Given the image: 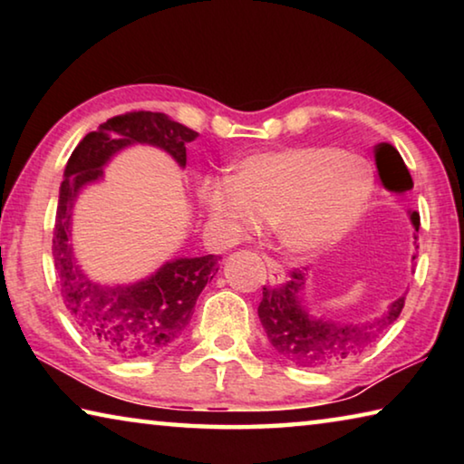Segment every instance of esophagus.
I'll use <instances>...</instances> for the list:
<instances>
[{
	"label": "esophagus",
	"instance_id": "34e87169",
	"mask_svg": "<svg viewBox=\"0 0 464 464\" xmlns=\"http://www.w3.org/2000/svg\"><path fill=\"white\" fill-rule=\"evenodd\" d=\"M266 264H268V280H270L272 286H278V285H282V282H286V274H285V270H282V266L276 260H272V257H266Z\"/></svg>",
	"mask_w": 464,
	"mask_h": 464
}]
</instances>
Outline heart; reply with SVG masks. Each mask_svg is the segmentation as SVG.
Here are the masks:
<instances>
[{"label":"heart","mask_w":464,"mask_h":464,"mask_svg":"<svg viewBox=\"0 0 464 464\" xmlns=\"http://www.w3.org/2000/svg\"><path fill=\"white\" fill-rule=\"evenodd\" d=\"M372 190V171L362 157L303 145L243 157L231 179L200 184L198 202L204 215L229 233L274 223L286 249L317 254L354 229Z\"/></svg>","instance_id":"obj_1"}]
</instances>
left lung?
<instances>
[{
	"label": "left lung",
	"mask_w": 464,
	"mask_h": 464,
	"mask_svg": "<svg viewBox=\"0 0 464 464\" xmlns=\"http://www.w3.org/2000/svg\"><path fill=\"white\" fill-rule=\"evenodd\" d=\"M374 161L381 182L389 192L403 194L413 188L403 157L389 143L374 147ZM413 229H420V215L410 213ZM415 237V235H413ZM418 239V237H415ZM307 278L304 272H290V278L280 286H264V296L257 315L268 335V342L278 354L296 366L329 368L348 362L372 345L401 315L405 296L389 304V309L368 321H332L313 317L304 304Z\"/></svg>",
	"instance_id": "obj_1"
}]
</instances>
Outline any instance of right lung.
<instances>
[{
    "instance_id": "1",
    "label": "right lung",
    "mask_w": 464,
    "mask_h": 464,
    "mask_svg": "<svg viewBox=\"0 0 464 464\" xmlns=\"http://www.w3.org/2000/svg\"><path fill=\"white\" fill-rule=\"evenodd\" d=\"M198 132L161 112H129L88 132L69 157L59 188L53 257L61 296L73 325L112 358L155 356L184 334L196 298L218 272L221 256L176 257L132 285H100L77 264L72 246L73 207L85 186L104 178V166L132 145H149L186 168V145Z\"/></svg>"
}]
</instances>
